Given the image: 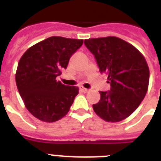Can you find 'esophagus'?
Returning a JSON list of instances; mask_svg holds the SVG:
<instances>
[{
  "label": "esophagus",
  "mask_w": 161,
  "mask_h": 161,
  "mask_svg": "<svg viewBox=\"0 0 161 161\" xmlns=\"http://www.w3.org/2000/svg\"><path fill=\"white\" fill-rule=\"evenodd\" d=\"M80 89L82 91H83V93H88V92H89V89H88V88H83V87H81L80 88Z\"/></svg>",
  "instance_id": "esophagus-1"
}]
</instances>
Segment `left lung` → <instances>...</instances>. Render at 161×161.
I'll return each mask as SVG.
<instances>
[{
    "mask_svg": "<svg viewBox=\"0 0 161 161\" xmlns=\"http://www.w3.org/2000/svg\"><path fill=\"white\" fill-rule=\"evenodd\" d=\"M84 44L110 83L109 91L99 92L100 100L93 105L94 112L107 122L125 119L147 93L150 71L145 58L131 44L115 36L87 39Z\"/></svg>",
    "mask_w": 161,
    "mask_h": 161,
    "instance_id": "left-lung-1",
    "label": "left lung"
}]
</instances>
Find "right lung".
Instances as JSON below:
<instances>
[{
    "instance_id": "add662e5",
    "label": "right lung",
    "mask_w": 161,
    "mask_h": 161,
    "mask_svg": "<svg viewBox=\"0 0 161 161\" xmlns=\"http://www.w3.org/2000/svg\"><path fill=\"white\" fill-rule=\"evenodd\" d=\"M83 40L51 36L35 44L22 55L16 83L26 108L36 119L55 122L70 109L78 88L57 81L61 71L83 45Z\"/></svg>"
}]
</instances>
